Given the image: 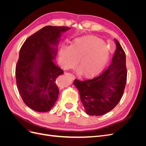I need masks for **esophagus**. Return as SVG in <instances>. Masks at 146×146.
I'll return each mask as SVG.
<instances>
[{
	"label": "esophagus",
	"instance_id": "1",
	"mask_svg": "<svg viewBox=\"0 0 146 146\" xmlns=\"http://www.w3.org/2000/svg\"><path fill=\"white\" fill-rule=\"evenodd\" d=\"M65 75L66 76H68V77H70L72 79H75L76 78V77H75V76H74L73 74H70V73H68V72H67V73H65Z\"/></svg>",
	"mask_w": 146,
	"mask_h": 146
}]
</instances>
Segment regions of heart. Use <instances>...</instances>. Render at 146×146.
I'll return each instance as SVG.
<instances>
[{
  "label": "heart",
  "mask_w": 146,
  "mask_h": 146,
  "mask_svg": "<svg viewBox=\"0 0 146 146\" xmlns=\"http://www.w3.org/2000/svg\"><path fill=\"white\" fill-rule=\"evenodd\" d=\"M60 59L65 68L71 66L77 59V66L83 76L91 77L103 68L109 52L104 41L94 36H85L75 39L70 46H61Z\"/></svg>",
  "instance_id": "heart-1"
}]
</instances>
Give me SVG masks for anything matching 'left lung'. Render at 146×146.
<instances>
[{"label":"left lung","mask_w":146,"mask_h":146,"mask_svg":"<svg viewBox=\"0 0 146 146\" xmlns=\"http://www.w3.org/2000/svg\"><path fill=\"white\" fill-rule=\"evenodd\" d=\"M116 48L112 63L99 76L85 80H74L86 113L100 116L110 112L118 104L124 91L127 71L126 56L119 42L114 40Z\"/></svg>","instance_id":"1"}]
</instances>
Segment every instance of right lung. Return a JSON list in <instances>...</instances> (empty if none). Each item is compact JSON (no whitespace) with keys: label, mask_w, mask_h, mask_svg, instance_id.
<instances>
[{"label":"right lung","mask_w":146,"mask_h":146,"mask_svg":"<svg viewBox=\"0 0 146 146\" xmlns=\"http://www.w3.org/2000/svg\"><path fill=\"white\" fill-rule=\"evenodd\" d=\"M69 29L46 26L29 36L21 48L16 66L17 87L24 102L35 111H48L58 99L56 80L63 70L53 60L59 38Z\"/></svg>","instance_id":"right-lung-1"}]
</instances>
